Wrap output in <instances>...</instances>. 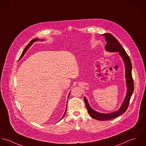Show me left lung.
I'll return each instance as SVG.
<instances>
[{"instance_id": "left-lung-1", "label": "left lung", "mask_w": 146, "mask_h": 146, "mask_svg": "<svg viewBox=\"0 0 146 146\" xmlns=\"http://www.w3.org/2000/svg\"><path fill=\"white\" fill-rule=\"evenodd\" d=\"M103 36H105L107 43L106 45V50L111 52H119V55L123 59L125 66V78H126V87L127 93L125 96V98L118 110L116 112L110 113H99L94 111L93 109L91 108L90 104L88 103L87 99L84 97V101L86 104V108L88 110V114L92 118L100 120V121H106L111 119L117 117L119 116L122 114L124 113L125 111L127 110L129 102L131 98V96L134 91V82L132 77L131 70H132V65L131 60L129 56L122 47L121 44L116 39V38L110 33H105L103 34Z\"/></svg>"}]
</instances>
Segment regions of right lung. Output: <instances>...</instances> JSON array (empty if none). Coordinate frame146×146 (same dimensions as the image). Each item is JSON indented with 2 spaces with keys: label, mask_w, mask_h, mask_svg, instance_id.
<instances>
[{
  "label": "right lung",
  "mask_w": 146,
  "mask_h": 146,
  "mask_svg": "<svg viewBox=\"0 0 146 146\" xmlns=\"http://www.w3.org/2000/svg\"><path fill=\"white\" fill-rule=\"evenodd\" d=\"M40 40V39H38V38H35V39H33V40H31L30 42H29V43L27 46V47H25V48L24 49V51H23V52L22 53V54H21V56H20V58H19V60L20 59H21V58H23V56L24 55V54H25V52L27 51V50L29 49V48L33 44V43H34V42H36V41H38V40ZM41 40H43V39H42ZM69 92V94H68V98H69V95H70V92ZM67 106V105H66ZM66 108H67V107H66V110H65V112H64V115H63V116L62 117V118L64 117V116H65V113H66ZM61 118V119H62ZM60 119V120H61Z\"/></svg>",
  "instance_id": "right-lung-1"
}]
</instances>
